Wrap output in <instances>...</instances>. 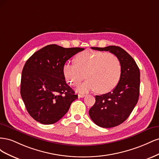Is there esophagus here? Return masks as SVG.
Returning a JSON list of instances; mask_svg holds the SVG:
<instances>
[{"label": "esophagus", "mask_w": 159, "mask_h": 159, "mask_svg": "<svg viewBox=\"0 0 159 159\" xmlns=\"http://www.w3.org/2000/svg\"><path fill=\"white\" fill-rule=\"evenodd\" d=\"M85 96V95H84V94H78V98H84Z\"/></svg>", "instance_id": "1"}]
</instances>
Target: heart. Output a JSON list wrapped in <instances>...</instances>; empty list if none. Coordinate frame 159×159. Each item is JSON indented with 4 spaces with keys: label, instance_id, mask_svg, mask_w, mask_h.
Instances as JSON below:
<instances>
[{
    "label": "heart",
    "instance_id": "1",
    "mask_svg": "<svg viewBox=\"0 0 159 159\" xmlns=\"http://www.w3.org/2000/svg\"><path fill=\"white\" fill-rule=\"evenodd\" d=\"M86 80L77 89L84 93L95 90L99 93H105L113 89L119 83L121 75V65L118 57L113 54L102 52H87L78 55L75 63L66 62L63 73L68 82L77 86L84 78Z\"/></svg>",
    "mask_w": 159,
    "mask_h": 159
}]
</instances>
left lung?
<instances>
[{
  "mask_svg": "<svg viewBox=\"0 0 159 159\" xmlns=\"http://www.w3.org/2000/svg\"><path fill=\"white\" fill-rule=\"evenodd\" d=\"M98 51H108L121 62V75L112 91L95 96V103L89 111L91 120L97 125L111 128L123 123L137 103L140 88V71L135 61L121 48L109 46L91 47Z\"/></svg>",
  "mask_w": 159,
  "mask_h": 159,
  "instance_id": "8db88e82",
  "label": "left lung"
}]
</instances>
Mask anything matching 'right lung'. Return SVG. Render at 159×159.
<instances>
[{"label": "right lung", "mask_w": 159, "mask_h": 159, "mask_svg": "<svg viewBox=\"0 0 159 159\" xmlns=\"http://www.w3.org/2000/svg\"><path fill=\"white\" fill-rule=\"evenodd\" d=\"M84 48L48 45L32 54L24 66L20 94L27 111L42 124L55 123L78 98L66 84L63 67L67 60Z\"/></svg>", "instance_id": "add662e5"}]
</instances>
